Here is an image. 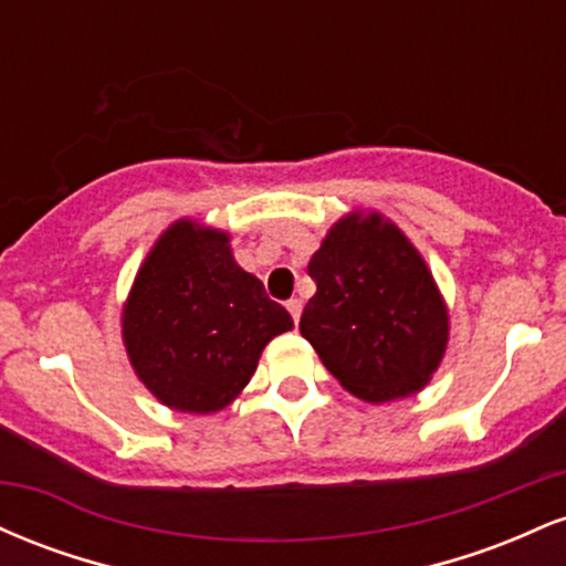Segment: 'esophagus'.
I'll list each match as a JSON object with an SVG mask.
<instances>
[{
	"mask_svg": "<svg viewBox=\"0 0 566 566\" xmlns=\"http://www.w3.org/2000/svg\"><path fill=\"white\" fill-rule=\"evenodd\" d=\"M287 311L292 314V322L297 324V319H301V311H303V301L292 297V301H287Z\"/></svg>",
	"mask_w": 566,
	"mask_h": 566,
	"instance_id": "1",
	"label": "esophagus"
}]
</instances>
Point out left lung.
<instances>
[{
    "mask_svg": "<svg viewBox=\"0 0 566 566\" xmlns=\"http://www.w3.org/2000/svg\"><path fill=\"white\" fill-rule=\"evenodd\" d=\"M316 295L301 335L359 399L418 394L450 340L444 297L415 244L380 212L354 210L327 231L308 263Z\"/></svg>",
    "mask_w": 566,
    "mask_h": 566,
    "instance_id": "8db88e82",
    "label": "left lung"
}]
</instances>
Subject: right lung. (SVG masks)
<instances>
[{
    "label": "right lung",
    "mask_w": 566,
    "mask_h": 566,
    "mask_svg": "<svg viewBox=\"0 0 566 566\" xmlns=\"http://www.w3.org/2000/svg\"><path fill=\"white\" fill-rule=\"evenodd\" d=\"M287 329V308L233 261L229 233L191 218L157 239L122 311L135 375L161 405L193 415L229 407Z\"/></svg>",
    "instance_id": "add662e5"
}]
</instances>
